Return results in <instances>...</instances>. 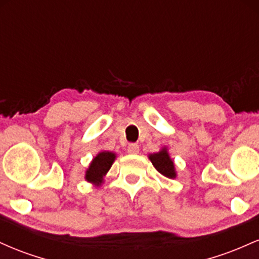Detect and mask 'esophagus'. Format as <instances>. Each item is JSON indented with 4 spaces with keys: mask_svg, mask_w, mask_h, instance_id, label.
Segmentation results:
<instances>
[{
    "mask_svg": "<svg viewBox=\"0 0 259 259\" xmlns=\"http://www.w3.org/2000/svg\"><path fill=\"white\" fill-rule=\"evenodd\" d=\"M139 151H140V147L138 144H130L129 146H127V152L129 153L136 154V153H139Z\"/></svg>",
    "mask_w": 259,
    "mask_h": 259,
    "instance_id": "obj_1",
    "label": "esophagus"
}]
</instances>
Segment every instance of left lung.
Instances as JSON below:
<instances>
[{
	"instance_id": "1",
	"label": "left lung",
	"mask_w": 259,
	"mask_h": 259,
	"mask_svg": "<svg viewBox=\"0 0 259 259\" xmlns=\"http://www.w3.org/2000/svg\"><path fill=\"white\" fill-rule=\"evenodd\" d=\"M151 162L154 165V168L159 171L160 174L164 175L167 178H175V169H174V163L170 159L169 154L165 148H163L159 152L153 153L150 156Z\"/></svg>"
}]
</instances>
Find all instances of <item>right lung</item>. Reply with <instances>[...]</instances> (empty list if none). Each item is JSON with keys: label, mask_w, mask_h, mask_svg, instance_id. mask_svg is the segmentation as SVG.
I'll return each instance as SVG.
<instances>
[{"label": "right lung", "mask_w": 259, "mask_h": 259, "mask_svg": "<svg viewBox=\"0 0 259 259\" xmlns=\"http://www.w3.org/2000/svg\"><path fill=\"white\" fill-rule=\"evenodd\" d=\"M115 158V154L112 152H101L95 157L92 163L86 171V180L91 183L101 184L102 178L105 177L109 168L112 167L113 160Z\"/></svg>", "instance_id": "right-lung-1"}]
</instances>
